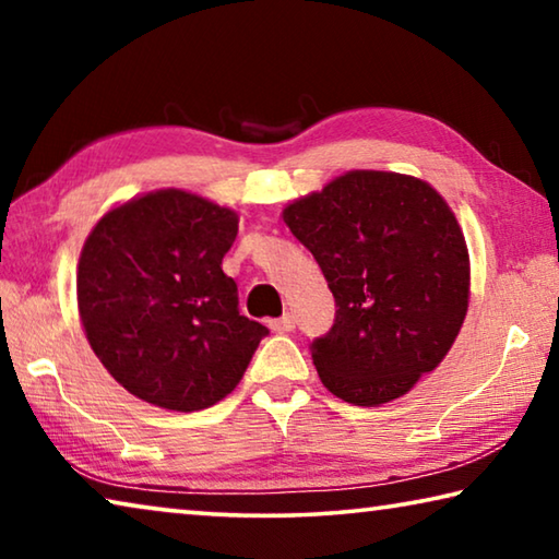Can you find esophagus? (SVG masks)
I'll list each match as a JSON object with an SVG mask.
<instances>
[{"instance_id":"esophagus-1","label":"esophagus","mask_w":559,"mask_h":559,"mask_svg":"<svg viewBox=\"0 0 559 559\" xmlns=\"http://www.w3.org/2000/svg\"><path fill=\"white\" fill-rule=\"evenodd\" d=\"M269 328L273 330V333H290V330L296 328V320H293V316H290V313H283L281 318L271 320Z\"/></svg>"}]
</instances>
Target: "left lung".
<instances>
[{
    "instance_id": "8db88e82",
    "label": "left lung",
    "mask_w": 559,
    "mask_h": 559,
    "mask_svg": "<svg viewBox=\"0 0 559 559\" xmlns=\"http://www.w3.org/2000/svg\"><path fill=\"white\" fill-rule=\"evenodd\" d=\"M335 298L310 345L330 392L355 406L402 396L437 370L468 310V249L431 185L355 169L283 210Z\"/></svg>"
}]
</instances>
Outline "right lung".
Masks as SVG:
<instances>
[{"mask_svg": "<svg viewBox=\"0 0 559 559\" xmlns=\"http://www.w3.org/2000/svg\"><path fill=\"white\" fill-rule=\"evenodd\" d=\"M239 231L226 206L157 189L110 210L83 243V330L112 380L147 404L200 412L241 382L269 328L239 313L222 271Z\"/></svg>", "mask_w": 559, "mask_h": 559, "instance_id": "obj_1", "label": "right lung"}]
</instances>
